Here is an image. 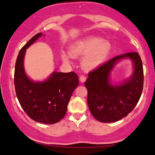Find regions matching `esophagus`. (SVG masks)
Returning <instances> with one entry per match:
<instances>
[{
	"label": "esophagus",
	"mask_w": 155,
	"mask_h": 155,
	"mask_svg": "<svg viewBox=\"0 0 155 155\" xmlns=\"http://www.w3.org/2000/svg\"><path fill=\"white\" fill-rule=\"evenodd\" d=\"M85 80H86V77H85V76L83 75H82L80 76V82H85Z\"/></svg>",
	"instance_id": "1"
}]
</instances>
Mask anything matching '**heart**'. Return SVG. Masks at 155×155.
Listing matches in <instances>:
<instances>
[{
  "mask_svg": "<svg viewBox=\"0 0 155 155\" xmlns=\"http://www.w3.org/2000/svg\"><path fill=\"white\" fill-rule=\"evenodd\" d=\"M111 50V43L99 37H90L80 39L72 46L71 54L73 56H84L82 66L85 70L96 68L104 61ZM63 60L70 63L71 56L63 54Z\"/></svg>",
  "mask_w": 155,
  "mask_h": 155,
  "instance_id": "b5f03b06",
  "label": "heart"
}]
</instances>
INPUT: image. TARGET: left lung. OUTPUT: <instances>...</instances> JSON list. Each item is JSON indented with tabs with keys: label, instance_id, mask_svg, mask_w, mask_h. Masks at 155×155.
I'll return each instance as SVG.
<instances>
[{
	"label": "left lung",
	"instance_id": "left-lung-1",
	"mask_svg": "<svg viewBox=\"0 0 155 155\" xmlns=\"http://www.w3.org/2000/svg\"><path fill=\"white\" fill-rule=\"evenodd\" d=\"M128 58L134 63V73L128 79L112 85L110 74L115 65ZM84 82L87 90L89 109L99 121L113 123L121 119L134 109L143 88V63L137 52L119 55L101 65L88 74Z\"/></svg>",
	"mask_w": 155,
	"mask_h": 155
}]
</instances>
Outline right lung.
<instances>
[{
    "instance_id": "obj_1",
    "label": "right lung",
    "mask_w": 155,
    "mask_h": 155,
    "mask_svg": "<svg viewBox=\"0 0 155 155\" xmlns=\"http://www.w3.org/2000/svg\"><path fill=\"white\" fill-rule=\"evenodd\" d=\"M41 36V32L34 36L19 52L15 68V88L19 102L29 118L41 124H54L65 116L79 80L74 72L54 71L42 82H35L27 77L24 68L26 49Z\"/></svg>"
}]
</instances>
